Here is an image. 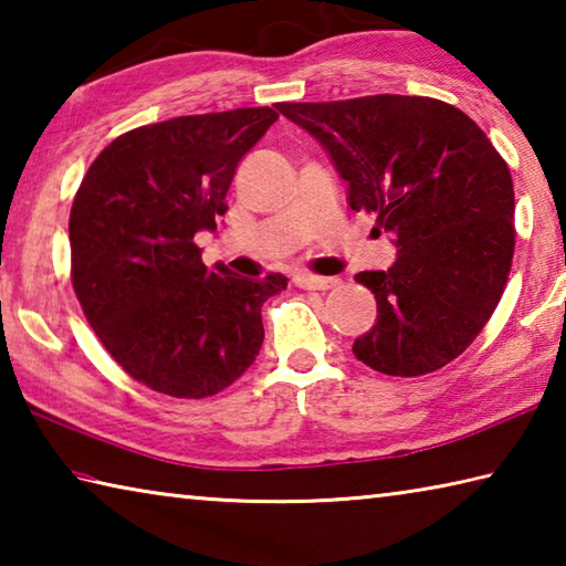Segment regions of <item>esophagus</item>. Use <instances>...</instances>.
I'll use <instances>...</instances> for the list:
<instances>
[{"instance_id":"esophagus-1","label":"esophagus","mask_w":566,"mask_h":566,"mask_svg":"<svg viewBox=\"0 0 566 566\" xmlns=\"http://www.w3.org/2000/svg\"><path fill=\"white\" fill-rule=\"evenodd\" d=\"M339 280H334V276H317V274H296L294 276V284L302 286V290H332V286H337Z\"/></svg>"}]
</instances>
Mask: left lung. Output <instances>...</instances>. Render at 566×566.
<instances>
[{"label": "left lung", "instance_id": "1", "mask_svg": "<svg viewBox=\"0 0 566 566\" xmlns=\"http://www.w3.org/2000/svg\"><path fill=\"white\" fill-rule=\"evenodd\" d=\"M314 134L349 185L354 212L395 237L387 272H359L377 324L354 357L389 377H421L457 359L500 304L514 256L512 175L462 109L432 97L375 94L280 102Z\"/></svg>", "mask_w": 566, "mask_h": 566}]
</instances>
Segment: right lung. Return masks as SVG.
Masks as SVG:
<instances>
[{
  "label": "right lung",
  "instance_id": "add662e5",
  "mask_svg": "<svg viewBox=\"0 0 566 566\" xmlns=\"http://www.w3.org/2000/svg\"><path fill=\"white\" fill-rule=\"evenodd\" d=\"M276 119L249 107L145 124L104 147L76 189V300L112 359L159 395L212 397L262 349V304L286 280L207 270L195 234L217 229L239 159Z\"/></svg>",
  "mask_w": 566,
  "mask_h": 566
}]
</instances>
